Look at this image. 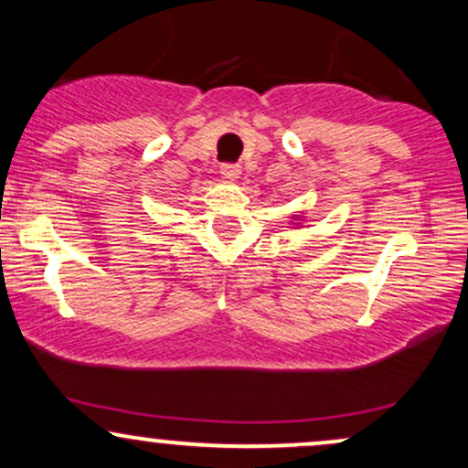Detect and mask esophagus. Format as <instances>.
<instances>
[{
  "mask_svg": "<svg viewBox=\"0 0 468 468\" xmlns=\"http://www.w3.org/2000/svg\"><path fill=\"white\" fill-rule=\"evenodd\" d=\"M219 174H222L224 178L235 180V178H239L241 166H239V165H233V163H224L222 166H219Z\"/></svg>",
  "mask_w": 468,
  "mask_h": 468,
  "instance_id": "esophagus-1",
  "label": "esophagus"
}]
</instances>
